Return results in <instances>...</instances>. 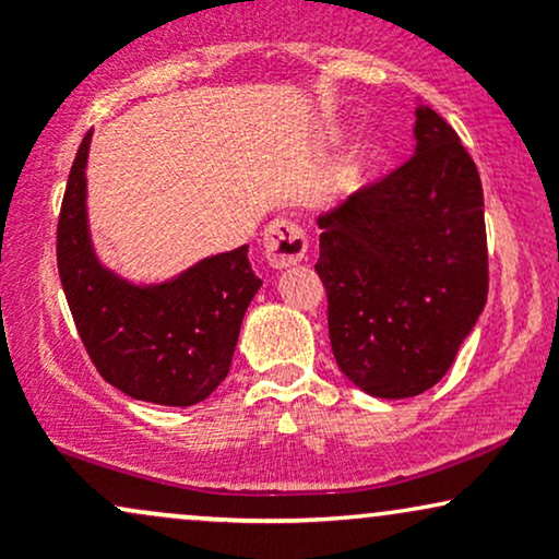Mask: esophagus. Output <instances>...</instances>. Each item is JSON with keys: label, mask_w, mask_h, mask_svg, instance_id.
<instances>
[{"label": "esophagus", "mask_w": 559, "mask_h": 559, "mask_svg": "<svg viewBox=\"0 0 559 559\" xmlns=\"http://www.w3.org/2000/svg\"><path fill=\"white\" fill-rule=\"evenodd\" d=\"M262 249H265V260L273 267L297 265L307 252V236L297 223L278 217L262 234Z\"/></svg>", "instance_id": "obj_1"}]
</instances>
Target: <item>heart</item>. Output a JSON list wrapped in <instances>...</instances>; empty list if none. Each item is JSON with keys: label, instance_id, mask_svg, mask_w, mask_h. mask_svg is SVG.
Listing matches in <instances>:
<instances>
[{"label": "heart", "instance_id": "obj_1", "mask_svg": "<svg viewBox=\"0 0 559 559\" xmlns=\"http://www.w3.org/2000/svg\"><path fill=\"white\" fill-rule=\"evenodd\" d=\"M386 159V146H383L381 139L365 136L352 146L349 157H346L344 168V181L346 183H360L362 178L373 176V173L381 168V163Z\"/></svg>", "mask_w": 559, "mask_h": 559}]
</instances>
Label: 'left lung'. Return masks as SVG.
<instances>
[{"label": "left lung", "mask_w": 559, "mask_h": 559, "mask_svg": "<svg viewBox=\"0 0 559 559\" xmlns=\"http://www.w3.org/2000/svg\"><path fill=\"white\" fill-rule=\"evenodd\" d=\"M318 226L316 271L342 373L381 400L436 386L489 294L484 189L454 128L415 107L413 157Z\"/></svg>", "instance_id": "obj_1"}]
</instances>
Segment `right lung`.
Masks as SVG:
<instances>
[{
	"label": "right lung",
	"mask_w": 559,
	"mask_h": 559,
	"mask_svg": "<svg viewBox=\"0 0 559 559\" xmlns=\"http://www.w3.org/2000/svg\"><path fill=\"white\" fill-rule=\"evenodd\" d=\"M83 136L57 223V267L99 376L133 400L191 407L228 376L241 320L262 281L249 247L213 254L159 284H133L96 258L86 213Z\"/></svg>",
	"instance_id": "add662e5"
}]
</instances>
